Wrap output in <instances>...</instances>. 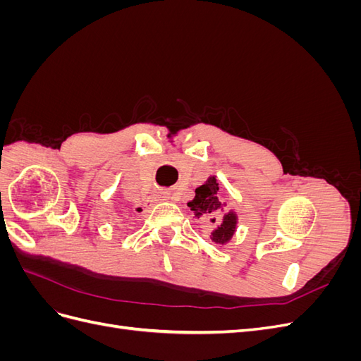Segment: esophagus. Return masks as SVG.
Wrapping results in <instances>:
<instances>
[{"instance_id":"esophagus-1","label":"esophagus","mask_w":361,"mask_h":361,"mask_svg":"<svg viewBox=\"0 0 361 361\" xmlns=\"http://www.w3.org/2000/svg\"><path fill=\"white\" fill-rule=\"evenodd\" d=\"M169 199H170L169 192H166V191H158V192L155 194L154 202H164V200H169Z\"/></svg>"}]
</instances>
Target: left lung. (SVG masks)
Instances as JSON below:
<instances>
[{
    "label": "left lung",
    "instance_id": "obj_1",
    "mask_svg": "<svg viewBox=\"0 0 361 361\" xmlns=\"http://www.w3.org/2000/svg\"><path fill=\"white\" fill-rule=\"evenodd\" d=\"M218 182L212 176L207 179L202 187L195 190V197L188 203L190 209L195 214V216H203L209 223H215L218 215H223V221L215 231L211 233V239L216 244H226L235 233L236 228V215L235 212H226V202L218 197Z\"/></svg>",
    "mask_w": 361,
    "mask_h": 361
}]
</instances>
